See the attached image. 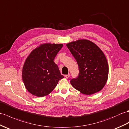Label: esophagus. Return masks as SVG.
I'll return each mask as SVG.
<instances>
[{"label":"esophagus","instance_id":"34e87169","mask_svg":"<svg viewBox=\"0 0 129 129\" xmlns=\"http://www.w3.org/2000/svg\"><path fill=\"white\" fill-rule=\"evenodd\" d=\"M70 74H66V75H64V77H65V78H67V79H68V78L70 77Z\"/></svg>","mask_w":129,"mask_h":129}]
</instances>
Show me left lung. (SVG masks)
Segmentation results:
<instances>
[{
    "label": "left lung",
    "mask_w": 129,
    "mask_h": 129,
    "mask_svg": "<svg viewBox=\"0 0 129 129\" xmlns=\"http://www.w3.org/2000/svg\"><path fill=\"white\" fill-rule=\"evenodd\" d=\"M66 46L76 59L79 73L71 79L74 89L85 95H92L104 87L108 77L109 68L104 53L95 43L86 39L78 40Z\"/></svg>",
    "instance_id": "left-lung-1"
}]
</instances>
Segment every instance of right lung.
<instances>
[{
    "label": "right lung",
    "instance_id": "obj_1",
    "mask_svg": "<svg viewBox=\"0 0 129 129\" xmlns=\"http://www.w3.org/2000/svg\"><path fill=\"white\" fill-rule=\"evenodd\" d=\"M62 44H41L30 53L24 62L22 77L24 86L37 97L48 95L55 89L58 81L63 78L54 62Z\"/></svg>",
    "mask_w": 129,
    "mask_h": 129
}]
</instances>
